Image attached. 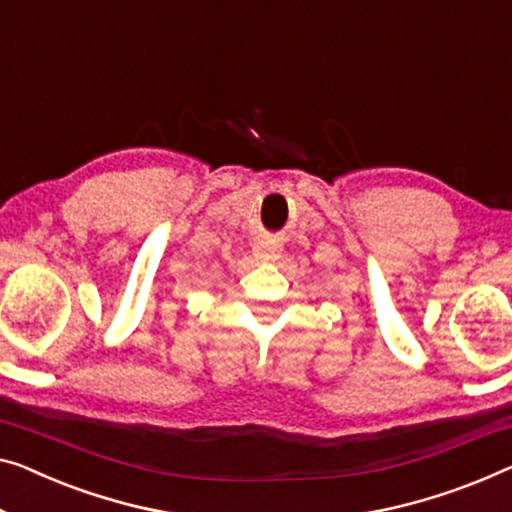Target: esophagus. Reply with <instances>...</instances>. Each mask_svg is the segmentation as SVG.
<instances>
[{"label":"esophagus","mask_w":512,"mask_h":512,"mask_svg":"<svg viewBox=\"0 0 512 512\" xmlns=\"http://www.w3.org/2000/svg\"><path fill=\"white\" fill-rule=\"evenodd\" d=\"M255 257L262 259V262H276V259L280 257V246L271 239L259 241V243H255Z\"/></svg>","instance_id":"1"}]
</instances>
